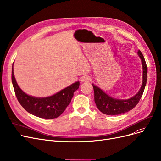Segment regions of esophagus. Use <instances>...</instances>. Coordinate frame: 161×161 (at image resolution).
<instances>
[{
    "label": "esophagus",
    "mask_w": 161,
    "mask_h": 161,
    "mask_svg": "<svg viewBox=\"0 0 161 161\" xmlns=\"http://www.w3.org/2000/svg\"><path fill=\"white\" fill-rule=\"evenodd\" d=\"M89 80H90V77L88 76H85L80 78V81L82 82H89Z\"/></svg>",
    "instance_id": "esophagus-1"
}]
</instances>
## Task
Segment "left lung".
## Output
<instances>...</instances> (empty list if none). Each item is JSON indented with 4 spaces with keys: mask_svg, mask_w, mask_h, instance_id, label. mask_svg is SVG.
<instances>
[{
    "mask_svg": "<svg viewBox=\"0 0 161 161\" xmlns=\"http://www.w3.org/2000/svg\"><path fill=\"white\" fill-rule=\"evenodd\" d=\"M137 53L140 58L142 66V83L138 92L132 97L128 99H116L107 94L99 86L92 84L94 89L95 104L97 108L103 114L108 115L124 114L134 109L142 97L147 81L148 69L142 52L140 50H138Z\"/></svg>",
    "mask_w": 161,
    "mask_h": 161,
    "instance_id": "8db88e82",
    "label": "left lung"
}]
</instances>
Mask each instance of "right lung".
<instances>
[{
	"label": "right lung",
	"instance_id": "1",
	"mask_svg": "<svg viewBox=\"0 0 161 161\" xmlns=\"http://www.w3.org/2000/svg\"><path fill=\"white\" fill-rule=\"evenodd\" d=\"M12 83L17 98L23 108L29 113L44 119L59 117L70 103L74 92L79 88L80 82L76 81L56 93L46 97L29 95L19 87L14 75L12 66Z\"/></svg>",
	"mask_w": 161,
	"mask_h": 161
}]
</instances>
